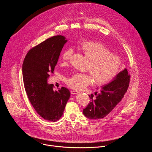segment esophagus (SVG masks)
Segmentation results:
<instances>
[{
	"label": "esophagus",
	"mask_w": 152,
	"mask_h": 152,
	"mask_svg": "<svg viewBox=\"0 0 152 152\" xmlns=\"http://www.w3.org/2000/svg\"><path fill=\"white\" fill-rule=\"evenodd\" d=\"M70 93H71L72 94H77L78 91H76V90H72V91H70Z\"/></svg>",
	"instance_id": "1"
}]
</instances>
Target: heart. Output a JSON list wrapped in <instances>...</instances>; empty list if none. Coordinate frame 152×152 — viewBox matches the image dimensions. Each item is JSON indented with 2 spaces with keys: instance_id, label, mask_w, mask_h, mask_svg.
I'll return each instance as SVG.
<instances>
[{
  "instance_id": "b5f03b06",
  "label": "heart",
  "mask_w": 152,
  "mask_h": 152,
  "mask_svg": "<svg viewBox=\"0 0 152 152\" xmlns=\"http://www.w3.org/2000/svg\"><path fill=\"white\" fill-rule=\"evenodd\" d=\"M80 50L89 61L86 70L90 73H76L66 80V83L75 90H82L94 82L103 85L110 82L118 74L121 66L120 58L111 53L102 43L85 41L81 43ZM73 55V49L69 48L61 55L62 65H66Z\"/></svg>"
}]
</instances>
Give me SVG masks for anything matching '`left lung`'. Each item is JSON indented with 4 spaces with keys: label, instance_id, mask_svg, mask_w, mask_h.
Listing matches in <instances>:
<instances>
[{
    "label": "left lung",
    "instance_id": "obj_1",
    "mask_svg": "<svg viewBox=\"0 0 152 152\" xmlns=\"http://www.w3.org/2000/svg\"><path fill=\"white\" fill-rule=\"evenodd\" d=\"M131 79L126 69L120 72L110 83L103 86L100 93L89 95L90 102L83 110V115L92 120L102 119L109 114L121 100Z\"/></svg>",
    "mask_w": 152,
    "mask_h": 152
}]
</instances>
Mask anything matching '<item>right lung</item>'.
Returning a JSON list of instances; mask_svg holds the SVG:
<instances>
[{
    "instance_id": "right-lung-1",
    "label": "right lung",
    "mask_w": 152,
    "mask_h": 152,
    "mask_svg": "<svg viewBox=\"0 0 152 152\" xmlns=\"http://www.w3.org/2000/svg\"><path fill=\"white\" fill-rule=\"evenodd\" d=\"M66 42L62 35L48 38L30 49L23 63V80L28 97L37 113L52 122L62 117L70 96L69 89L62 87L54 91L53 85L48 84Z\"/></svg>"
}]
</instances>
